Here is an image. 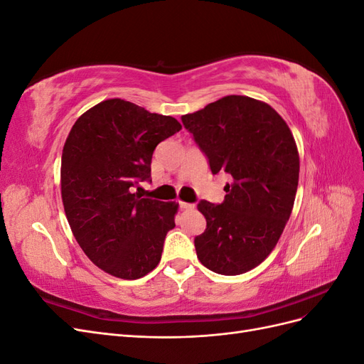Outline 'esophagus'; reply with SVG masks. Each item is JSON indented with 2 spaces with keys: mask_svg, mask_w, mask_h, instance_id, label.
Segmentation results:
<instances>
[{
  "mask_svg": "<svg viewBox=\"0 0 364 364\" xmlns=\"http://www.w3.org/2000/svg\"><path fill=\"white\" fill-rule=\"evenodd\" d=\"M179 206H181V209H193L194 208L193 203H186V202H179Z\"/></svg>",
  "mask_w": 364,
  "mask_h": 364,
  "instance_id": "1",
  "label": "esophagus"
}]
</instances>
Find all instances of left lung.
<instances>
[{"mask_svg":"<svg viewBox=\"0 0 364 364\" xmlns=\"http://www.w3.org/2000/svg\"><path fill=\"white\" fill-rule=\"evenodd\" d=\"M213 174L226 173L220 205L200 200L205 232L194 238L197 258L218 274L257 267L287 225L299 182V153L282 117L267 103L228 95L182 117Z\"/></svg>","mask_w":364,"mask_h":364,"instance_id":"1","label":"left lung"}]
</instances>
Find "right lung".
<instances>
[{
	"mask_svg": "<svg viewBox=\"0 0 364 364\" xmlns=\"http://www.w3.org/2000/svg\"><path fill=\"white\" fill-rule=\"evenodd\" d=\"M182 129L121 98L95 105L75 121L62 151V202L77 243L97 267L121 279L155 269L174 225L176 202L141 199L153 151Z\"/></svg>",
	"mask_w": 364,
	"mask_h": 364,
	"instance_id": "add662e5",
	"label": "right lung"
}]
</instances>
